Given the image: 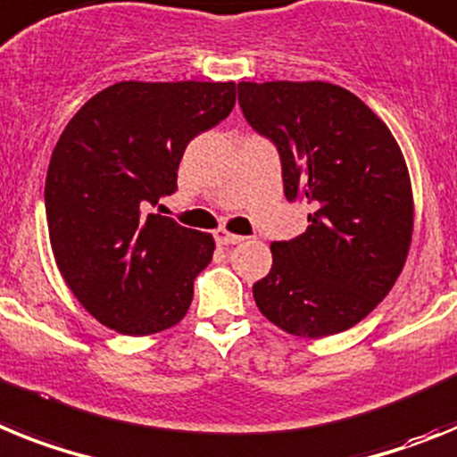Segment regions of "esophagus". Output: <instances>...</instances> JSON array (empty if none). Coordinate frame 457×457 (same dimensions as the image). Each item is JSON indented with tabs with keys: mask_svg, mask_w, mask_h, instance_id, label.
Segmentation results:
<instances>
[{
	"mask_svg": "<svg viewBox=\"0 0 457 457\" xmlns=\"http://www.w3.org/2000/svg\"><path fill=\"white\" fill-rule=\"evenodd\" d=\"M213 237H216L218 245H234V244H241V241H244V237L228 232V229H216V232H213Z\"/></svg>",
	"mask_w": 457,
	"mask_h": 457,
	"instance_id": "esophagus-1",
	"label": "esophagus"
}]
</instances>
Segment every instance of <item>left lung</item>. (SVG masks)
<instances>
[{
    "label": "left lung",
    "instance_id": "left-lung-1",
    "mask_svg": "<svg viewBox=\"0 0 457 457\" xmlns=\"http://www.w3.org/2000/svg\"><path fill=\"white\" fill-rule=\"evenodd\" d=\"M245 121L271 140L285 197L308 202V229L273 241L253 285L269 322L299 338L359 324L391 292L414 229L410 172L366 103L331 82H239Z\"/></svg>",
    "mask_w": 457,
    "mask_h": 457
}]
</instances>
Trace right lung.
Returning <instances> with one entry per match:
<instances>
[{
  "label": "right lung",
  "instance_id": "right-lung-1",
  "mask_svg": "<svg viewBox=\"0 0 457 457\" xmlns=\"http://www.w3.org/2000/svg\"><path fill=\"white\" fill-rule=\"evenodd\" d=\"M234 94V82H117L63 129L47 168V232L75 299L108 328L149 336L188 312L213 237L149 209L177 190L186 146L232 112Z\"/></svg>",
  "mask_w": 457,
  "mask_h": 457
}]
</instances>
